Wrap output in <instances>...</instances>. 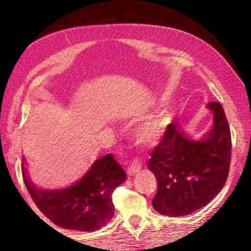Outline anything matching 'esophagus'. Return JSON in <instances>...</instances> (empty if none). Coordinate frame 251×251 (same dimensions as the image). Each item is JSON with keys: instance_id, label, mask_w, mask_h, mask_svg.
I'll return each instance as SVG.
<instances>
[{"instance_id": "34e87169", "label": "esophagus", "mask_w": 251, "mask_h": 251, "mask_svg": "<svg viewBox=\"0 0 251 251\" xmlns=\"http://www.w3.org/2000/svg\"><path fill=\"white\" fill-rule=\"evenodd\" d=\"M142 169V160L136 157V159H132L131 162L128 166V174L129 175H135L136 173Z\"/></svg>"}]
</instances>
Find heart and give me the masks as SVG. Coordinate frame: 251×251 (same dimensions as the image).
<instances>
[{
    "label": "heart",
    "mask_w": 251,
    "mask_h": 251,
    "mask_svg": "<svg viewBox=\"0 0 251 251\" xmlns=\"http://www.w3.org/2000/svg\"><path fill=\"white\" fill-rule=\"evenodd\" d=\"M166 125L163 116L154 115L140 123L135 130V138L138 143H151L155 140L162 132Z\"/></svg>",
    "instance_id": "obj_1"
}]
</instances>
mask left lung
Masks as SVG:
<instances>
[{"label": "left lung", "mask_w": 251, "mask_h": 251, "mask_svg": "<svg viewBox=\"0 0 251 251\" xmlns=\"http://www.w3.org/2000/svg\"><path fill=\"white\" fill-rule=\"evenodd\" d=\"M214 126L204 139L192 140L178 122L167 126L149 168L157 179L152 204L161 215L178 217L209 203L224 187L231 164V130L224 108L208 102Z\"/></svg>", "instance_id": "1"}]
</instances>
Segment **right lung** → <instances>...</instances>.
<instances>
[{
    "label": "right lung",
    "instance_id": "right-lung-1",
    "mask_svg": "<svg viewBox=\"0 0 251 251\" xmlns=\"http://www.w3.org/2000/svg\"><path fill=\"white\" fill-rule=\"evenodd\" d=\"M23 179L34 203L53 224L66 229L92 232L101 228L114 215L112 194L126 179L123 168L112 153L99 157L85 176L60 191H42L26 177Z\"/></svg>",
    "mask_w": 251,
    "mask_h": 251
}]
</instances>
